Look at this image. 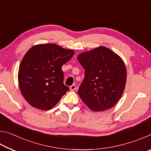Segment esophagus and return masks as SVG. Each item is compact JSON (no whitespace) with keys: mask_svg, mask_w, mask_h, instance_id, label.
Returning <instances> with one entry per match:
<instances>
[{"mask_svg":"<svg viewBox=\"0 0 151 151\" xmlns=\"http://www.w3.org/2000/svg\"><path fill=\"white\" fill-rule=\"evenodd\" d=\"M76 88V85H71V86H70V91H75Z\"/></svg>","mask_w":151,"mask_h":151,"instance_id":"esophagus-1","label":"esophagus"}]
</instances>
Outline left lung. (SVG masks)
I'll list each match as a JSON object with an SVG mask.
<instances>
[{"label": "left lung", "mask_w": 151, "mask_h": 151, "mask_svg": "<svg viewBox=\"0 0 151 151\" xmlns=\"http://www.w3.org/2000/svg\"><path fill=\"white\" fill-rule=\"evenodd\" d=\"M85 69L78 94L93 111L113 107L123 93L127 69L122 58L105 47H99L77 57Z\"/></svg>", "instance_id": "8db88e82"}]
</instances>
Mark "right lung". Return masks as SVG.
<instances>
[{"label":"right lung","instance_id":"add662e5","mask_svg":"<svg viewBox=\"0 0 151 151\" xmlns=\"http://www.w3.org/2000/svg\"><path fill=\"white\" fill-rule=\"evenodd\" d=\"M75 52L55 44H40L27 51L20 64L18 80L20 90L28 103L47 111L69 91L63 83L62 66Z\"/></svg>","mask_w":151,"mask_h":151}]
</instances>
